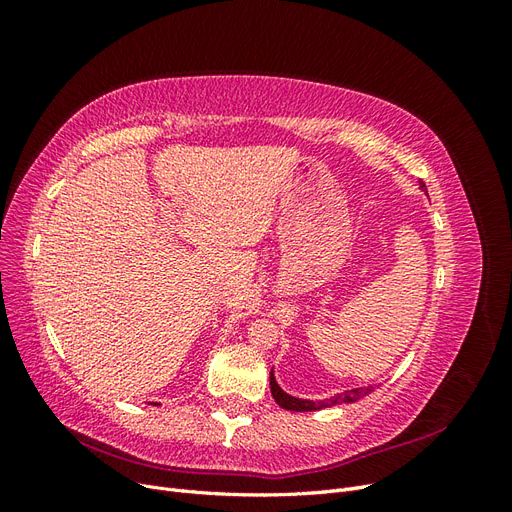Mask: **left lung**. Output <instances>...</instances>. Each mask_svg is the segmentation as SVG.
Masks as SVG:
<instances>
[{"label": "left lung", "mask_w": 512, "mask_h": 512, "mask_svg": "<svg viewBox=\"0 0 512 512\" xmlns=\"http://www.w3.org/2000/svg\"><path fill=\"white\" fill-rule=\"evenodd\" d=\"M421 190H425V183H421ZM269 384H271V395L277 401V406L290 410V412H316V410H324V408H333L337 404H354V401H359L361 397L369 395L371 391L376 389V386H367V389H350L344 393H337L331 399H322V401H312V399H301V397H292L288 395L280 384L275 380V374L271 369V376H269Z\"/></svg>", "instance_id": "8db88e82"}]
</instances>
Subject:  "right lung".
<instances>
[{"instance_id":"1","label":"right lung","mask_w":512,"mask_h":512,"mask_svg":"<svg viewBox=\"0 0 512 512\" xmlns=\"http://www.w3.org/2000/svg\"><path fill=\"white\" fill-rule=\"evenodd\" d=\"M153 406H160V404H153Z\"/></svg>"}]
</instances>
